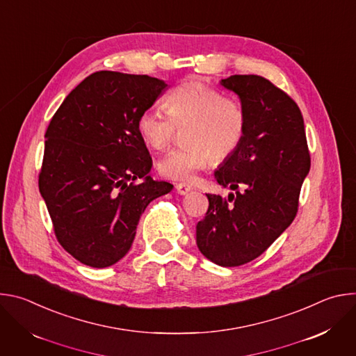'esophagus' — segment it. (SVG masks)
<instances>
[{
    "mask_svg": "<svg viewBox=\"0 0 356 356\" xmlns=\"http://www.w3.org/2000/svg\"><path fill=\"white\" fill-rule=\"evenodd\" d=\"M191 190H193V187H191L190 184H186V183H177V184H176V191H177L179 194H181V195L187 194V193L191 191Z\"/></svg>",
    "mask_w": 356,
    "mask_h": 356,
    "instance_id": "obj_1",
    "label": "esophagus"
}]
</instances>
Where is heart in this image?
<instances>
[{
	"mask_svg": "<svg viewBox=\"0 0 356 356\" xmlns=\"http://www.w3.org/2000/svg\"><path fill=\"white\" fill-rule=\"evenodd\" d=\"M165 113L147 108L138 117L136 128L152 149L169 146L177 131H184L183 149L169 152L156 165L159 175L175 181H190L213 159L231 158L245 136L246 115L241 104L216 88L195 80L175 87L165 98Z\"/></svg>",
	"mask_w": 356,
	"mask_h": 356,
	"instance_id": "1",
	"label": "heart"
}]
</instances>
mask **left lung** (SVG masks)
<instances>
[{"instance_id":"8db88e82","label":"left lung","mask_w":356,"mask_h":356,"mask_svg":"<svg viewBox=\"0 0 356 356\" xmlns=\"http://www.w3.org/2000/svg\"><path fill=\"white\" fill-rule=\"evenodd\" d=\"M220 84L239 97L246 115L242 143L214 172L236 193L206 194L210 206L195 238L207 259L232 268L262 255L293 222L312 162L301 111L284 91L255 74Z\"/></svg>"}]
</instances>
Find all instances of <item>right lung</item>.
Segmentation results:
<instances>
[{"instance_id":"1","label":"right lung","mask_w":356,"mask_h":356,"mask_svg":"<svg viewBox=\"0 0 356 356\" xmlns=\"http://www.w3.org/2000/svg\"><path fill=\"white\" fill-rule=\"evenodd\" d=\"M166 87L146 74L97 72L50 120L39 191L58 241L87 266L122 259L149 202L173 188L149 176L152 158L136 128Z\"/></svg>"}]
</instances>
